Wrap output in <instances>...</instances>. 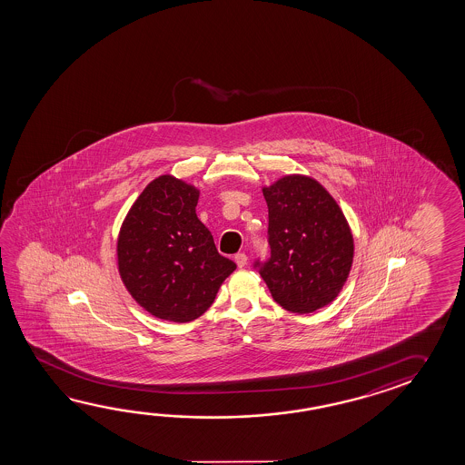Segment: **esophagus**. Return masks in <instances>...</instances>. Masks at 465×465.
Listing matches in <instances>:
<instances>
[{
	"label": "esophagus",
	"mask_w": 465,
	"mask_h": 465,
	"mask_svg": "<svg viewBox=\"0 0 465 465\" xmlns=\"http://www.w3.org/2000/svg\"><path fill=\"white\" fill-rule=\"evenodd\" d=\"M234 262H236L237 267H245V265H247V255H245L244 252L236 253V255H234Z\"/></svg>",
	"instance_id": "esophagus-1"
}]
</instances>
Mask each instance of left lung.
Listing matches in <instances>:
<instances>
[{"label": "left lung", "instance_id": "obj_1", "mask_svg": "<svg viewBox=\"0 0 465 465\" xmlns=\"http://www.w3.org/2000/svg\"><path fill=\"white\" fill-rule=\"evenodd\" d=\"M268 206L267 262H255L280 306L309 314L331 304L353 263L347 218L319 182L292 173L263 187Z\"/></svg>", "mask_w": 465, "mask_h": 465}]
</instances>
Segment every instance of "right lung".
Instances as JSON below:
<instances>
[{
    "mask_svg": "<svg viewBox=\"0 0 465 465\" xmlns=\"http://www.w3.org/2000/svg\"><path fill=\"white\" fill-rule=\"evenodd\" d=\"M198 189L187 182L159 175L136 198L120 228L122 282L143 309L163 321H195L236 270L198 220Z\"/></svg>",
    "mask_w": 465,
    "mask_h": 465,
    "instance_id": "right-lung-1",
    "label": "right lung"
}]
</instances>
